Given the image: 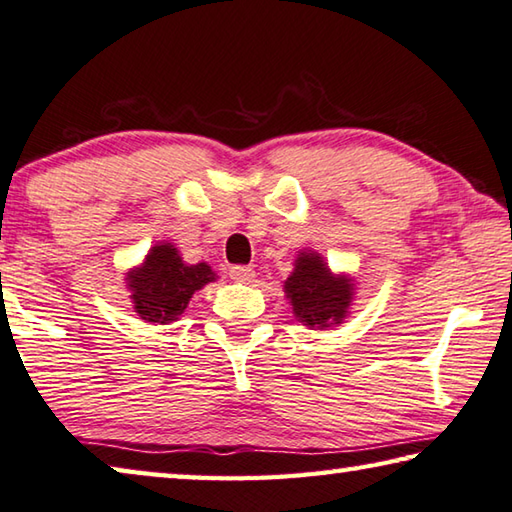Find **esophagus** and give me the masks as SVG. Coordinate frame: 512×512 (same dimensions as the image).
Segmentation results:
<instances>
[{"mask_svg": "<svg viewBox=\"0 0 512 512\" xmlns=\"http://www.w3.org/2000/svg\"><path fill=\"white\" fill-rule=\"evenodd\" d=\"M229 276L238 283H251L254 281L256 272H254V267H249V265H233L229 270Z\"/></svg>", "mask_w": 512, "mask_h": 512, "instance_id": "1", "label": "esophagus"}]
</instances>
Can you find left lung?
Returning <instances> with one entry per match:
<instances>
[{"mask_svg":"<svg viewBox=\"0 0 512 512\" xmlns=\"http://www.w3.org/2000/svg\"><path fill=\"white\" fill-rule=\"evenodd\" d=\"M292 312L303 326L326 330L342 324L353 301V281L328 270L317 251H299L294 272L283 285Z\"/></svg>","mask_w":512,"mask_h":512,"instance_id":"8db88e82","label":"left lung"}]
</instances>
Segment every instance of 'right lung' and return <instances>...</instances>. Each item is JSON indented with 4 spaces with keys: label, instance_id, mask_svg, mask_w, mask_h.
Listing matches in <instances>:
<instances>
[{
    "label": "right lung",
    "instance_id": "1",
    "mask_svg": "<svg viewBox=\"0 0 512 512\" xmlns=\"http://www.w3.org/2000/svg\"><path fill=\"white\" fill-rule=\"evenodd\" d=\"M128 290L134 312L150 324H170L186 310L197 290L215 281L213 270L206 263L186 265L179 251L170 242L148 251L146 261L128 272Z\"/></svg>",
    "mask_w": 512,
    "mask_h": 512
}]
</instances>
